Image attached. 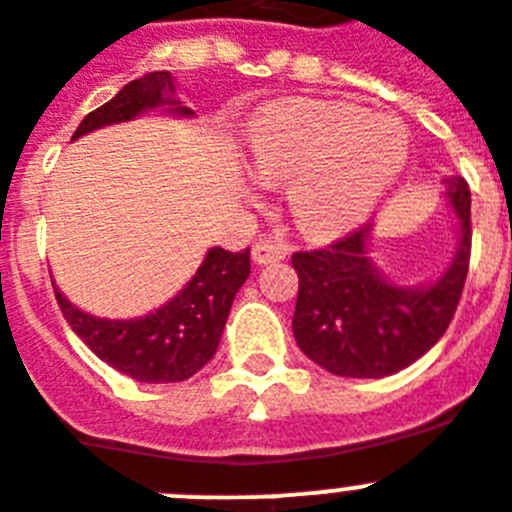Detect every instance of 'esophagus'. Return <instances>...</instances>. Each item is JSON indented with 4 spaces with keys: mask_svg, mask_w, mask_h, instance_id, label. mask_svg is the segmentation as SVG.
Here are the masks:
<instances>
[{
    "mask_svg": "<svg viewBox=\"0 0 512 512\" xmlns=\"http://www.w3.org/2000/svg\"><path fill=\"white\" fill-rule=\"evenodd\" d=\"M251 253L256 264H274V261L287 259L290 248H287V243H282V240H259Z\"/></svg>",
    "mask_w": 512,
    "mask_h": 512,
    "instance_id": "esophagus-1",
    "label": "esophagus"
}]
</instances>
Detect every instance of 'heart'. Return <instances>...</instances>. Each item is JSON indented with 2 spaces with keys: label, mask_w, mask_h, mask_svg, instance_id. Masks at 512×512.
<instances>
[{
  "label": "heart",
  "mask_w": 512,
  "mask_h": 512,
  "mask_svg": "<svg viewBox=\"0 0 512 512\" xmlns=\"http://www.w3.org/2000/svg\"><path fill=\"white\" fill-rule=\"evenodd\" d=\"M253 173L287 181L303 233L334 238L360 225L409 163V131L396 116L326 100H282L248 129Z\"/></svg>",
  "instance_id": "obj_1"
}]
</instances>
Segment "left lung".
<instances>
[{
    "mask_svg": "<svg viewBox=\"0 0 512 512\" xmlns=\"http://www.w3.org/2000/svg\"><path fill=\"white\" fill-rule=\"evenodd\" d=\"M445 194L458 220V248L432 285L401 287L383 277L368 251L373 225L318 251L292 253L300 279L292 334L316 365L342 378H383L409 368L445 334L469 274V183L451 178Z\"/></svg>",
    "mask_w": 512,
    "mask_h": 512,
    "instance_id": "1",
    "label": "left lung"
}]
</instances>
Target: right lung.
<instances>
[{
	"label": "right lung",
	"mask_w": 512,
	"mask_h": 512,
	"mask_svg": "<svg viewBox=\"0 0 512 512\" xmlns=\"http://www.w3.org/2000/svg\"><path fill=\"white\" fill-rule=\"evenodd\" d=\"M173 93L176 87L170 72L144 74L121 87L106 106L87 113L72 139L103 126L137 119L139 113L160 106H170V113L178 116H191L194 111L178 106ZM248 274L251 248L238 253L220 246L209 248L202 266L176 298L131 321L90 316L74 308L59 287H54V295L74 334L113 370L139 383H178L199 373L214 357L235 292L243 287Z\"/></svg>",
	"instance_id": "add662e5"
}]
</instances>
